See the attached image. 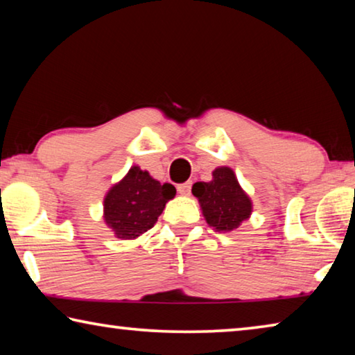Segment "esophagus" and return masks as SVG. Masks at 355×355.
<instances>
[{"label":"esophagus","mask_w":355,"mask_h":355,"mask_svg":"<svg viewBox=\"0 0 355 355\" xmlns=\"http://www.w3.org/2000/svg\"><path fill=\"white\" fill-rule=\"evenodd\" d=\"M191 186H192V183H191V182H186V183L178 184V186H177L178 194H182V196H189V194H191Z\"/></svg>","instance_id":"34e87169"}]
</instances>
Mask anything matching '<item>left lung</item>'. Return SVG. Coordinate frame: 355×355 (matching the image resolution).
Returning a JSON list of instances; mask_svg holds the SVG:
<instances>
[{
  "mask_svg": "<svg viewBox=\"0 0 355 355\" xmlns=\"http://www.w3.org/2000/svg\"><path fill=\"white\" fill-rule=\"evenodd\" d=\"M192 194L199 199L202 214L216 232H232L252 214V200L245 194L230 167L213 171L211 182H197Z\"/></svg>",
  "mask_w": 355,
  "mask_h": 355,
  "instance_id": "1",
  "label": "left lung"
}]
</instances>
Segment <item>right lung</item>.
Segmentation results:
<instances>
[{
    "label": "right lung",
    "mask_w": 355,
    "mask_h": 355,
    "mask_svg": "<svg viewBox=\"0 0 355 355\" xmlns=\"http://www.w3.org/2000/svg\"><path fill=\"white\" fill-rule=\"evenodd\" d=\"M177 194L171 183L161 184L147 171L133 166L103 200L106 225L119 239H135L152 228L166 203Z\"/></svg>",
    "instance_id": "add662e5"
}]
</instances>
